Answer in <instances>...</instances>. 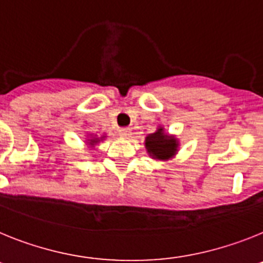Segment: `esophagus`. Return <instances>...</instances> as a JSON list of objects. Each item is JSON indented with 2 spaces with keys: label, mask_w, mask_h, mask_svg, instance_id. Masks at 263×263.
<instances>
[{
  "label": "esophagus",
  "mask_w": 263,
  "mask_h": 263,
  "mask_svg": "<svg viewBox=\"0 0 263 263\" xmlns=\"http://www.w3.org/2000/svg\"><path fill=\"white\" fill-rule=\"evenodd\" d=\"M119 135H120L123 139H129L132 136V131L129 128H122L119 131Z\"/></svg>",
  "instance_id": "esophagus-1"
}]
</instances>
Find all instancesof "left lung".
<instances>
[{"label": "left lung", "instance_id": "1", "mask_svg": "<svg viewBox=\"0 0 263 263\" xmlns=\"http://www.w3.org/2000/svg\"><path fill=\"white\" fill-rule=\"evenodd\" d=\"M145 149L154 160L168 161L173 159L179 152V139L173 135L166 134L163 125H159L154 134H149L145 138Z\"/></svg>", "mask_w": 263, "mask_h": 263}]
</instances>
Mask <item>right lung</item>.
I'll return each mask as SVG.
<instances>
[{
    "label": "right lung",
    "mask_w": 263,
    "mask_h": 263,
    "mask_svg": "<svg viewBox=\"0 0 263 263\" xmlns=\"http://www.w3.org/2000/svg\"><path fill=\"white\" fill-rule=\"evenodd\" d=\"M106 138L107 136H104V135L99 138V136H97V135L87 134V136H86V143H87V147L90 148V149H93V148L99 144L100 141H103Z\"/></svg>",
    "instance_id": "1"
}]
</instances>
